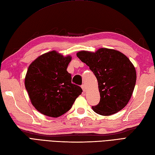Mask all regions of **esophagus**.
Here are the masks:
<instances>
[{
    "mask_svg": "<svg viewBox=\"0 0 155 155\" xmlns=\"http://www.w3.org/2000/svg\"><path fill=\"white\" fill-rule=\"evenodd\" d=\"M81 88H82V89H83V92H85V91H86V87H85V85H84V84L81 85Z\"/></svg>",
    "mask_w": 155,
    "mask_h": 155,
    "instance_id": "obj_1",
    "label": "esophagus"
}]
</instances>
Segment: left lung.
<instances>
[{
  "mask_svg": "<svg viewBox=\"0 0 155 155\" xmlns=\"http://www.w3.org/2000/svg\"><path fill=\"white\" fill-rule=\"evenodd\" d=\"M78 58L89 67L98 81L101 99L93 110L98 114L109 116L126 106L136 84V70L122 52L106 48L95 52L82 51Z\"/></svg>",
  "mask_w": 155,
  "mask_h": 155,
  "instance_id": "1",
  "label": "left lung"
}]
</instances>
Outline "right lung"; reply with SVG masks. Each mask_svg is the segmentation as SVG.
<instances>
[{
  "mask_svg": "<svg viewBox=\"0 0 155 155\" xmlns=\"http://www.w3.org/2000/svg\"><path fill=\"white\" fill-rule=\"evenodd\" d=\"M71 58L53 51L39 56L28 67L25 88L32 104L42 114L55 118L64 114L83 92L71 83L67 71Z\"/></svg>",
  "mask_w": 155,
  "mask_h": 155,
  "instance_id": "1",
  "label": "right lung"
}]
</instances>
